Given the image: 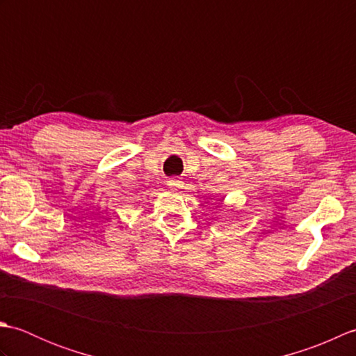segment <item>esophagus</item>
I'll list each match as a JSON object with an SVG mask.
<instances>
[{
  "mask_svg": "<svg viewBox=\"0 0 356 356\" xmlns=\"http://www.w3.org/2000/svg\"><path fill=\"white\" fill-rule=\"evenodd\" d=\"M166 185H168V188H171V190H177V188H180V185H182V182H180V180L176 177H171V179H168Z\"/></svg>",
  "mask_w": 356,
  "mask_h": 356,
  "instance_id": "34e87169",
  "label": "esophagus"
}]
</instances>
